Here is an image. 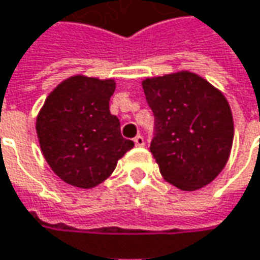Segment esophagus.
I'll return each instance as SVG.
<instances>
[{
	"label": "esophagus",
	"mask_w": 260,
	"mask_h": 260,
	"mask_svg": "<svg viewBox=\"0 0 260 260\" xmlns=\"http://www.w3.org/2000/svg\"><path fill=\"white\" fill-rule=\"evenodd\" d=\"M134 143H135L137 147H143V146H144V138H143L141 135H137V137L134 138Z\"/></svg>",
	"instance_id": "obj_1"
}]
</instances>
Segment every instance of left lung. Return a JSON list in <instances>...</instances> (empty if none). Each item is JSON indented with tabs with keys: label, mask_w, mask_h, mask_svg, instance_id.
I'll return each mask as SVG.
<instances>
[{
	"label": "left lung",
	"mask_w": 260,
	"mask_h": 260,
	"mask_svg": "<svg viewBox=\"0 0 260 260\" xmlns=\"http://www.w3.org/2000/svg\"><path fill=\"white\" fill-rule=\"evenodd\" d=\"M154 114L150 152L162 177L197 190L220 174L234 141V119L224 95L201 76L178 71L143 80Z\"/></svg>",
	"instance_id": "8db88e82"
}]
</instances>
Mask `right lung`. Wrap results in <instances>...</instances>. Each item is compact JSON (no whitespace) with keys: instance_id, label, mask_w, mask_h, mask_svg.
I'll list each match as a JSON object with an SVG mask.
<instances>
[{"instance_id":"obj_1","label":"right lung","mask_w":260,"mask_h":260,"mask_svg":"<svg viewBox=\"0 0 260 260\" xmlns=\"http://www.w3.org/2000/svg\"><path fill=\"white\" fill-rule=\"evenodd\" d=\"M113 79L82 74L60 82L37 116V137L44 159L65 183L90 189L114 171L117 160L134 147L110 113Z\"/></svg>"}]
</instances>
